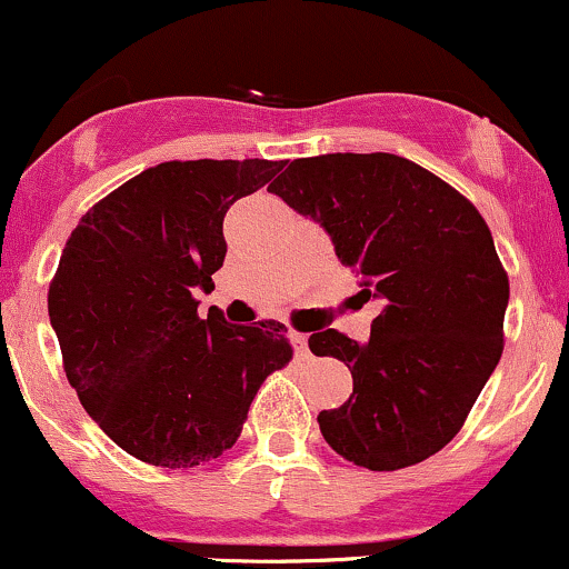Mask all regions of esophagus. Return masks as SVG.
Here are the masks:
<instances>
[{
    "label": "esophagus",
    "mask_w": 569,
    "mask_h": 569,
    "mask_svg": "<svg viewBox=\"0 0 569 569\" xmlns=\"http://www.w3.org/2000/svg\"><path fill=\"white\" fill-rule=\"evenodd\" d=\"M291 342H293V352L299 358L310 356V348H307V335H299V331H291Z\"/></svg>",
    "instance_id": "1"
}]
</instances>
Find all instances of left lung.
I'll use <instances>...</instances> for the list:
<instances>
[{
	"label": "left lung",
	"instance_id": "obj_1",
	"mask_svg": "<svg viewBox=\"0 0 569 569\" xmlns=\"http://www.w3.org/2000/svg\"><path fill=\"white\" fill-rule=\"evenodd\" d=\"M272 194L318 221L337 259L382 302L369 342L318 331L352 396L318 415L326 443L369 471L428 460L455 439L502 352L508 276L492 232L439 176L388 152L293 160Z\"/></svg>",
	"mask_w": 569,
	"mask_h": 569
}]
</instances>
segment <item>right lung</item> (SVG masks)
I'll use <instances>...</instances> for the list:
<instances>
[{"mask_svg": "<svg viewBox=\"0 0 569 569\" xmlns=\"http://www.w3.org/2000/svg\"><path fill=\"white\" fill-rule=\"evenodd\" d=\"M286 162H160L74 227L48 312L69 385L98 428L160 468H194L238 441L259 385L291 361L286 326L202 321L194 289L224 264V213Z\"/></svg>", "mask_w": 569, "mask_h": 569, "instance_id": "add662e5", "label": "right lung"}]
</instances>
